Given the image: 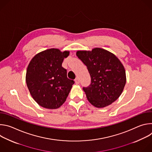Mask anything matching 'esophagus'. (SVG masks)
<instances>
[{
  "instance_id": "34e87169",
  "label": "esophagus",
  "mask_w": 152,
  "mask_h": 152,
  "mask_svg": "<svg viewBox=\"0 0 152 152\" xmlns=\"http://www.w3.org/2000/svg\"><path fill=\"white\" fill-rule=\"evenodd\" d=\"M75 83H76V84H79V82H80V81H79V79L77 77V78H76V79L75 80Z\"/></svg>"
}]
</instances>
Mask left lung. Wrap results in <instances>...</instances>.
I'll use <instances>...</instances> for the list:
<instances>
[{
	"mask_svg": "<svg viewBox=\"0 0 152 152\" xmlns=\"http://www.w3.org/2000/svg\"><path fill=\"white\" fill-rule=\"evenodd\" d=\"M76 55L87 67L91 84L83 87L88 100L96 107H104L121 94L126 82L123 65L113 53L101 48L78 50Z\"/></svg>",
	"mask_w": 152,
	"mask_h": 152,
	"instance_id": "obj_1",
	"label": "left lung"
}]
</instances>
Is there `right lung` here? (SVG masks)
<instances>
[{"mask_svg":"<svg viewBox=\"0 0 152 152\" xmlns=\"http://www.w3.org/2000/svg\"><path fill=\"white\" fill-rule=\"evenodd\" d=\"M69 51L49 49L35 55L30 61L26 82L31 95L41 106L54 110L66 102L75 82L67 78L62 67Z\"/></svg>","mask_w":152,"mask_h":152,"instance_id":"obj_1","label":"right lung"}]
</instances>
